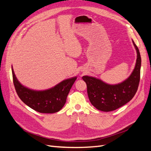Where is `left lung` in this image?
<instances>
[{
  "label": "left lung",
  "instance_id": "left-lung-1",
  "mask_svg": "<svg viewBox=\"0 0 151 151\" xmlns=\"http://www.w3.org/2000/svg\"><path fill=\"white\" fill-rule=\"evenodd\" d=\"M137 58L134 71L123 83L109 85L93 77L83 76L87 84L89 101L93 106L103 111H111L120 108L134 98L140 82L141 57L138 47L133 41Z\"/></svg>",
  "mask_w": 151,
  "mask_h": 151
}]
</instances>
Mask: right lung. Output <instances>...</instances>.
<instances>
[{
    "label": "right lung",
    "instance_id": "add662e5",
    "mask_svg": "<svg viewBox=\"0 0 151 151\" xmlns=\"http://www.w3.org/2000/svg\"><path fill=\"white\" fill-rule=\"evenodd\" d=\"M13 83L18 96L21 101L34 110L43 113H54L64 106L67 95L77 79L72 77L63 81L53 88L37 91L31 90L21 84L12 68Z\"/></svg>",
    "mask_w": 151,
    "mask_h": 151
}]
</instances>
